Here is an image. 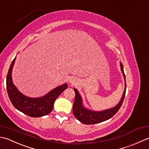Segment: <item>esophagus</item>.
<instances>
[{"mask_svg":"<svg viewBox=\"0 0 149 149\" xmlns=\"http://www.w3.org/2000/svg\"><path fill=\"white\" fill-rule=\"evenodd\" d=\"M69 82H70L72 85H74V84H75V80H74V79H72V78H71L70 80H69Z\"/></svg>","mask_w":149,"mask_h":149,"instance_id":"34e87169","label":"esophagus"}]
</instances>
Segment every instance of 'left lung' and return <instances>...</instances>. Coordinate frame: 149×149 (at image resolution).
Returning <instances> with one entry per match:
<instances>
[{"mask_svg":"<svg viewBox=\"0 0 149 149\" xmlns=\"http://www.w3.org/2000/svg\"><path fill=\"white\" fill-rule=\"evenodd\" d=\"M120 66L121 70L122 71L124 79H125V81L126 82L125 74L124 73L123 67L121 63H120ZM126 88L127 85L125 84V90H124L122 98H121L119 104L116 107L101 112L91 111L84 108L83 107L82 101H81L80 94L78 93L77 89H74L75 92V99L73 104V107H72V112H73L74 116L80 122L86 124V125H92V124L98 123L110 119L111 118L113 117L117 113L118 110L120 109L121 105H122L124 98H125V96Z\"/></svg>","mask_w":149,"mask_h":149,"instance_id":"8db88e82","label":"left lung"}]
</instances>
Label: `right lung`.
Segmentation results:
<instances>
[{"label": "right lung", "instance_id": "add662e5", "mask_svg": "<svg viewBox=\"0 0 149 149\" xmlns=\"http://www.w3.org/2000/svg\"><path fill=\"white\" fill-rule=\"evenodd\" d=\"M16 57L13 60L6 77V89L12 104L17 110L30 117L37 118L49 114L53 109L54 102L60 94L67 89V84L58 87L46 95L38 98H29L20 93L11 79V71Z\"/></svg>", "mask_w": 149, "mask_h": 149}]
</instances>
